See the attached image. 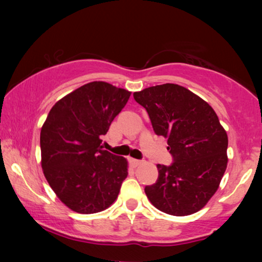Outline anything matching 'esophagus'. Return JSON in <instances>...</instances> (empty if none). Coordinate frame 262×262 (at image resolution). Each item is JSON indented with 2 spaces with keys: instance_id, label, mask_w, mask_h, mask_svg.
<instances>
[{
  "instance_id": "obj_1",
  "label": "esophagus",
  "mask_w": 262,
  "mask_h": 262,
  "mask_svg": "<svg viewBox=\"0 0 262 262\" xmlns=\"http://www.w3.org/2000/svg\"><path fill=\"white\" fill-rule=\"evenodd\" d=\"M130 163L132 164V167H138L142 164V161L141 160H136V159H130Z\"/></svg>"
}]
</instances>
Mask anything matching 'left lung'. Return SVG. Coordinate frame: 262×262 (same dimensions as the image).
Returning a JSON list of instances; mask_svg holds the SVG:
<instances>
[{
	"instance_id": "1",
	"label": "left lung",
	"mask_w": 262,
	"mask_h": 262,
	"mask_svg": "<svg viewBox=\"0 0 262 262\" xmlns=\"http://www.w3.org/2000/svg\"><path fill=\"white\" fill-rule=\"evenodd\" d=\"M157 136L168 138L173 163L157 164L159 178L144 191L156 209L187 216L203 209L227 169L228 136L216 112L198 95L166 83L134 93Z\"/></svg>"
}]
</instances>
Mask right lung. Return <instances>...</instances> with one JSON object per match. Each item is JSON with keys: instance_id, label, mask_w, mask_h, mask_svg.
Instances as JSON below:
<instances>
[{"instance_id": "add662e5", "label": "right lung", "mask_w": 262, "mask_h": 262, "mask_svg": "<svg viewBox=\"0 0 262 262\" xmlns=\"http://www.w3.org/2000/svg\"><path fill=\"white\" fill-rule=\"evenodd\" d=\"M131 93L95 81L55 103L40 132L41 167L60 202L75 212L112 205L127 177V162L101 146Z\"/></svg>"}]
</instances>
